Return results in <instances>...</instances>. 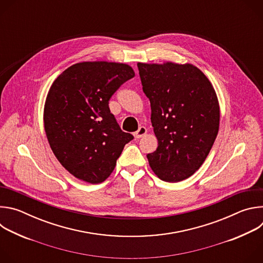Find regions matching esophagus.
I'll return each mask as SVG.
<instances>
[{
  "label": "esophagus",
  "instance_id": "1",
  "mask_svg": "<svg viewBox=\"0 0 263 263\" xmlns=\"http://www.w3.org/2000/svg\"><path fill=\"white\" fill-rule=\"evenodd\" d=\"M146 133V129L145 127H139V129L134 133L135 138H141L143 135H145Z\"/></svg>",
  "mask_w": 263,
  "mask_h": 263
}]
</instances>
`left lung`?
<instances>
[{"label": "left lung", "mask_w": 263, "mask_h": 263, "mask_svg": "<svg viewBox=\"0 0 263 263\" xmlns=\"http://www.w3.org/2000/svg\"><path fill=\"white\" fill-rule=\"evenodd\" d=\"M137 66L158 139L156 151L146 155L149 166L165 182L187 179L203 164L218 132L219 106L214 88L192 64Z\"/></svg>", "instance_id": "obj_1"}]
</instances>
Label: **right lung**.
I'll return each instance as SVG.
<instances>
[{
  "label": "right lung",
  "instance_id": "add662e5",
  "mask_svg": "<svg viewBox=\"0 0 263 263\" xmlns=\"http://www.w3.org/2000/svg\"><path fill=\"white\" fill-rule=\"evenodd\" d=\"M135 76L124 63L81 62L66 68L52 84L45 105V130L58 161L76 178L98 184L115 170L126 143L109 109L114 93Z\"/></svg>",
  "mask_w": 263,
  "mask_h": 263
}]
</instances>
